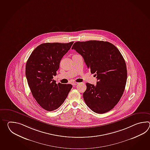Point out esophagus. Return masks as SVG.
Instances as JSON below:
<instances>
[{
	"label": "esophagus",
	"mask_w": 150,
	"mask_h": 150,
	"mask_svg": "<svg viewBox=\"0 0 150 150\" xmlns=\"http://www.w3.org/2000/svg\"><path fill=\"white\" fill-rule=\"evenodd\" d=\"M79 83H77V82H74V83H72V85H74V86H75V85H76L77 84H78Z\"/></svg>",
	"instance_id": "1"
}]
</instances>
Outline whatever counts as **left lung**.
Returning <instances> with one entry per match:
<instances>
[{
  "label": "left lung",
  "mask_w": 150,
  "mask_h": 150,
  "mask_svg": "<svg viewBox=\"0 0 150 150\" xmlns=\"http://www.w3.org/2000/svg\"><path fill=\"white\" fill-rule=\"evenodd\" d=\"M72 49L83 56L98 80L96 86L86 83V105L98 114L110 111L121 98L127 83V66L121 52L111 43L96 40L76 42Z\"/></svg>",
  "instance_id": "1"
}]
</instances>
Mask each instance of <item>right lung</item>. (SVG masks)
Instances as JSON below:
<instances>
[{
  "label": "right lung",
  "mask_w": 150,
  "mask_h": 150,
  "mask_svg": "<svg viewBox=\"0 0 150 150\" xmlns=\"http://www.w3.org/2000/svg\"><path fill=\"white\" fill-rule=\"evenodd\" d=\"M73 43H43L35 48L27 61L25 76L32 95L47 111L59 108L72 87L71 84H57L53 76H56L60 61Z\"/></svg>",
  "instance_id": "1"
}]
</instances>
